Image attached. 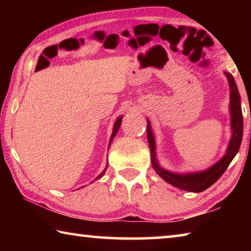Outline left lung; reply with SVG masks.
<instances>
[{
  "label": "left lung",
  "mask_w": 251,
  "mask_h": 251,
  "mask_svg": "<svg viewBox=\"0 0 251 251\" xmlns=\"http://www.w3.org/2000/svg\"><path fill=\"white\" fill-rule=\"evenodd\" d=\"M225 75L227 76L229 86H230V114L232 136L230 143H229L226 155H225L217 164H215L214 166L207 169V171L194 174H186V175H179V174H174L165 171L164 168H161L156 158L154 135H152V131L151 129L150 121H147V139L151 148L152 167H154L155 172L158 174L164 180H166L171 185L177 187V188L193 193H201L202 190L209 188L212 184H215V182L219 179L220 176L223 175L227 167L229 166V164L231 163V160L233 159V157L236 156L238 151H239L244 133V117L243 112H241L240 95L232 76L227 73V72H225Z\"/></svg>",
  "instance_id": "8db88e82"
}]
</instances>
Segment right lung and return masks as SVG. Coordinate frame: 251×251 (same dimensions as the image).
<instances>
[{"instance_id":"1","label":"right lung","mask_w":251,"mask_h":251,"mask_svg":"<svg viewBox=\"0 0 251 251\" xmlns=\"http://www.w3.org/2000/svg\"><path fill=\"white\" fill-rule=\"evenodd\" d=\"M122 116L120 117V118H117V121H116V123H115V125H114V129H113V134H112V136H110V141H109V145H110V143H112V141H113V138L115 137V135L117 134V131H118V129H120V127H121V124H122ZM106 168H107V166L105 167V169L103 172H101L99 176H97V178L96 179H99V178H100L101 176L104 175L105 174V172H106Z\"/></svg>"}]
</instances>
